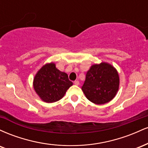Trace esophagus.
I'll return each mask as SVG.
<instances>
[{
  "label": "esophagus",
  "mask_w": 148,
  "mask_h": 148,
  "mask_svg": "<svg viewBox=\"0 0 148 148\" xmlns=\"http://www.w3.org/2000/svg\"><path fill=\"white\" fill-rule=\"evenodd\" d=\"M74 84H75V85H76V86H79V81L76 80V81H74Z\"/></svg>",
  "instance_id": "1"
}]
</instances>
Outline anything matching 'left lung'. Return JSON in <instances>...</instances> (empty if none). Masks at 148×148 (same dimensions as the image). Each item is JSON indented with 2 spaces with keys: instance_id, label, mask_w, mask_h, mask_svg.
<instances>
[{
  "instance_id": "8db88e82",
  "label": "left lung",
  "mask_w": 148,
  "mask_h": 148,
  "mask_svg": "<svg viewBox=\"0 0 148 148\" xmlns=\"http://www.w3.org/2000/svg\"><path fill=\"white\" fill-rule=\"evenodd\" d=\"M119 88V76L111 64H94L88 71L82 89L88 100L103 104L113 99Z\"/></svg>"
}]
</instances>
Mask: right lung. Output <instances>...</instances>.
Here are the masks:
<instances>
[{
	"label": "right lung",
	"mask_w": 148,
	"mask_h": 148,
	"mask_svg": "<svg viewBox=\"0 0 148 148\" xmlns=\"http://www.w3.org/2000/svg\"><path fill=\"white\" fill-rule=\"evenodd\" d=\"M72 84L68 75L58 70L54 63L44 65L37 73L33 82L34 89L37 95L48 103L62 99Z\"/></svg>",
	"instance_id": "1"
}]
</instances>
